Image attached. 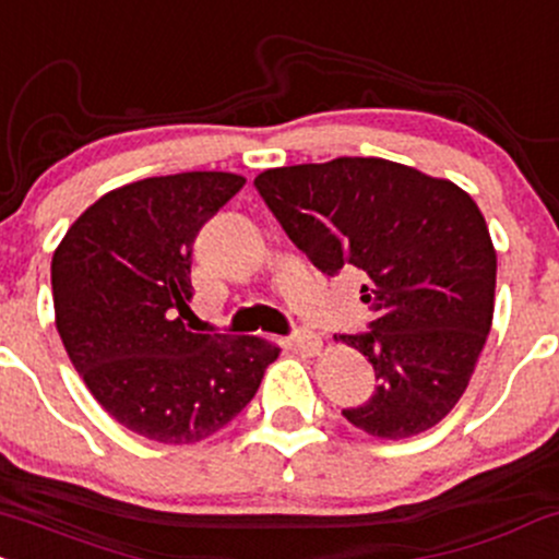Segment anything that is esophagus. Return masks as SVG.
Returning a JSON list of instances; mask_svg holds the SVG:
<instances>
[{"instance_id": "esophagus-1", "label": "esophagus", "mask_w": 559, "mask_h": 559, "mask_svg": "<svg viewBox=\"0 0 559 559\" xmlns=\"http://www.w3.org/2000/svg\"><path fill=\"white\" fill-rule=\"evenodd\" d=\"M289 345H292V349H297V353H302V355H318L321 353L323 342H321V336L312 334V331H299V334L292 336Z\"/></svg>"}]
</instances>
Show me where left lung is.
<instances>
[{"mask_svg": "<svg viewBox=\"0 0 559 559\" xmlns=\"http://www.w3.org/2000/svg\"><path fill=\"white\" fill-rule=\"evenodd\" d=\"M254 186L321 273H358L369 334L334 336L364 353L377 390L342 416L403 440L451 414L493 323L496 249L467 190L388 158L265 169Z\"/></svg>", "mask_w": 559, "mask_h": 559, "instance_id": "obj_1", "label": "left lung"}]
</instances>
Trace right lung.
I'll return each mask as SVG.
<instances>
[{
	"mask_svg": "<svg viewBox=\"0 0 559 559\" xmlns=\"http://www.w3.org/2000/svg\"><path fill=\"white\" fill-rule=\"evenodd\" d=\"M243 186L233 171H180L108 190L52 254L55 326L73 369L119 425L156 443L223 429L281 353L182 321L195 233Z\"/></svg>",
	"mask_w": 559,
	"mask_h": 559,
	"instance_id": "1",
	"label": "right lung"
}]
</instances>
